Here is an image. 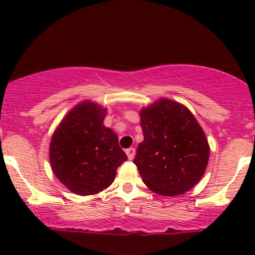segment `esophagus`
Wrapping results in <instances>:
<instances>
[{
  "mask_svg": "<svg viewBox=\"0 0 255 255\" xmlns=\"http://www.w3.org/2000/svg\"><path fill=\"white\" fill-rule=\"evenodd\" d=\"M126 154H127L128 159H129V160H132V159L134 158V155H135V149L134 148H128L127 150H126Z\"/></svg>",
  "mask_w": 255,
  "mask_h": 255,
  "instance_id": "obj_1",
  "label": "esophagus"
}]
</instances>
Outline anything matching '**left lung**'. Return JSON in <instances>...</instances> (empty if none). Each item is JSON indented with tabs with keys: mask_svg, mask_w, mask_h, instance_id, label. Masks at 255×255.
<instances>
[{
	"mask_svg": "<svg viewBox=\"0 0 255 255\" xmlns=\"http://www.w3.org/2000/svg\"><path fill=\"white\" fill-rule=\"evenodd\" d=\"M144 140L133 163L143 182L159 195L184 194L206 170L210 148L204 130L185 106L161 99L140 111Z\"/></svg>",
	"mask_w": 255,
	"mask_h": 255,
	"instance_id": "8db88e82",
	"label": "left lung"
}]
</instances>
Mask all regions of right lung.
I'll return each mask as SVG.
<instances>
[{"label":"right lung","mask_w":255,"mask_h":255,"mask_svg":"<svg viewBox=\"0 0 255 255\" xmlns=\"http://www.w3.org/2000/svg\"><path fill=\"white\" fill-rule=\"evenodd\" d=\"M106 110L84 101L65 116L50 142V164L55 176L78 195H94L112 184L127 155L118 137L105 127Z\"/></svg>","instance_id":"add662e5"}]
</instances>
